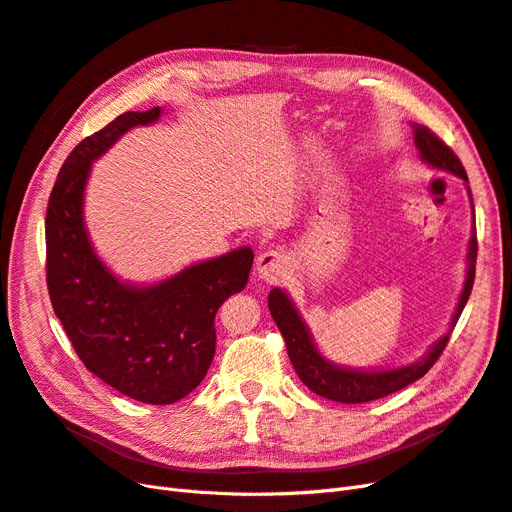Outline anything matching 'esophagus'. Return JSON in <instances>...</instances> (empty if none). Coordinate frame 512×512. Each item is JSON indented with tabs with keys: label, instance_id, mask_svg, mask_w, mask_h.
<instances>
[{
	"label": "esophagus",
	"instance_id": "esophagus-1",
	"mask_svg": "<svg viewBox=\"0 0 512 512\" xmlns=\"http://www.w3.org/2000/svg\"><path fill=\"white\" fill-rule=\"evenodd\" d=\"M285 272H287V257L281 251L268 248V251H264L257 257V274L264 281H268V283L281 281Z\"/></svg>",
	"mask_w": 512,
	"mask_h": 512
}]
</instances>
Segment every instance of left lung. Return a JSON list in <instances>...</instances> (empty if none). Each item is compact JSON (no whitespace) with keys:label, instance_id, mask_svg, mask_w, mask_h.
I'll list each match as a JSON object with an SVG mask.
<instances>
[{"label":"left lung","instance_id":"1","mask_svg":"<svg viewBox=\"0 0 512 512\" xmlns=\"http://www.w3.org/2000/svg\"><path fill=\"white\" fill-rule=\"evenodd\" d=\"M414 143L420 152V158L425 160V163H429L435 169L455 173L463 182H467V173L461 165V160L440 137L433 133V130H429L427 126L414 124ZM467 191H470V186H467ZM470 199H472V193H470ZM472 210H474V203H472ZM476 253H478V242H476V223H474L470 246H467L465 283H463L457 311H455V315H452V321H450V330L440 341L433 343V347L429 349L427 356L422 360L407 364V367L388 369V371L343 369V367H337V364H332L330 360H326L317 352V347L311 339V332L304 326V321H302L300 313L296 311L294 302L289 300V296L283 289L274 287L268 296L270 313H272L274 324L279 326V330L283 334L289 360H291V364H294V369H296L298 377L302 379V384L306 388H311L315 394H319V397L330 399V401H339V403L375 401V399L388 397V394L414 384L416 379L425 375L437 362V358L442 356L444 347L448 345L450 332L457 326V321L463 313V306L467 304V298H470V294H472L474 274H476Z\"/></svg>","mask_w":512,"mask_h":512}]
</instances>
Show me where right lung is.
<instances>
[{"instance_id": "obj_1", "label": "right lung", "mask_w": 512, "mask_h": 512, "mask_svg": "<svg viewBox=\"0 0 512 512\" xmlns=\"http://www.w3.org/2000/svg\"><path fill=\"white\" fill-rule=\"evenodd\" d=\"M160 113L126 111L70 152L49 197L45 236L51 304L81 362L130 399L169 405L206 377L218 306L244 289L255 255L242 246L150 287L122 283L98 259L83 223L92 160Z\"/></svg>"}]
</instances>
